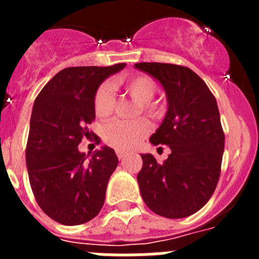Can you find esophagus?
I'll return each mask as SVG.
<instances>
[{
    "mask_svg": "<svg viewBox=\"0 0 259 259\" xmlns=\"http://www.w3.org/2000/svg\"><path fill=\"white\" fill-rule=\"evenodd\" d=\"M116 155H118L119 161H120V159H123V158H124L125 155H127V153L122 152V150H118V152H116Z\"/></svg>",
    "mask_w": 259,
    "mask_h": 259,
    "instance_id": "esophagus-1",
    "label": "esophagus"
}]
</instances>
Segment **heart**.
I'll return each instance as SVG.
<instances>
[{
	"label": "heart",
	"mask_w": 259,
	"mask_h": 259,
	"mask_svg": "<svg viewBox=\"0 0 259 259\" xmlns=\"http://www.w3.org/2000/svg\"><path fill=\"white\" fill-rule=\"evenodd\" d=\"M118 84L128 95L140 102L137 114L145 111L152 116H157L161 106L153 101L157 84L146 75H134L118 80ZM116 98L109 84H101L93 97V109L98 118H109L114 113ZM150 122L146 118L135 120H114L104 127V140L109 146L116 150H131L150 132Z\"/></svg>",
	"instance_id": "1"
}]
</instances>
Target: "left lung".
<instances>
[{"mask_svg": "<svg viewBox=\"0 0 259 259\" xmlns=\"http://www.w3.org/2000/svg\"><path fill=\"white\" fill-rule=\"evenodd\" d=\"M136 68L161 81L168 110L153 145H168L163 163L141 154L137 175L144 202L155 214L178 219L197 212L210 200L221 176L224 132L214 95L194 71L185 66L143 62Z\"/></svg>", "mask_w": 259, "mask_h": 259, "instance_id": "8db88e82", "label": "left lung"}]
</instances>
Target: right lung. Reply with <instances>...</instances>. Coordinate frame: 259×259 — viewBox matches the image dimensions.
I'll use <instances>...</instances> for the list:
<instances>
[{"instance_id":"1","label":"right lung","mask_w":259,"mask_h":259,"mask_svg":"<svg viewBox=\"0 0 259 259\" xmlns=\"http://www.w3.org/2000/svg\"><path fill=\"white\" fill-rule=\"evenodd\" d=\"M124 66L63 68L36 97L26 146L27 170L38 206L58 223H87L104 206L118 157L105 146L87 161L77 145L83 137L95 135L87 125L96 118L93 97L98 85ZM95 143L100 144V137L95 136Z\"/></svg>"}]
</instances>
